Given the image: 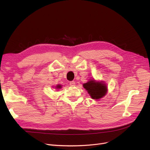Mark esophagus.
Listing matches in <instances>:
<instances>
[{
    "instance_id": "obj_1",
    "label": "esophagus",
    "mask_w": 150,
    "mask_h": 150,
    "mask_svg": "<svg viewBox=\"0 0 150 150\" xmlns=\"http://www.w3.org/2000/svg\"><path fill=\"white\" fill-rule=\"evenodd\" d=\"M69 84H70V86H75V81H70Z\"/></svg>"
}]
</instances>
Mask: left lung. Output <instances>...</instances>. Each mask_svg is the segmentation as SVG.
Returning a JSON list of instances; mask_svg holds the SVG:
<instances>
[{"instance_id":"1","label":"left lung","mask_w":150,"mask_h":150,"mask_svg":"<svg viewBox=\"0 0 150 150\" xmlns=\"http://www.w3.org/2000/svg\"><path fill=\"white\" fill-rule=\"evenodd\" d=\"M83 86V88L88 91L91 97L94 100H98L103 97L108 91L106 85L102 81H96L94 80H90Z\"/></svg>"}]
</instances>
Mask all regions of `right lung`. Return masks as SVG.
<instances>
[{
    "instance_id": "add662e5",
    "label": "right lung",
    "mask_w": 150,
    "mask_h": 150,
    "mask_svg": "<svg viewBox=\"0 0 150 150\" xmlns=\"http://www.w3.org/2000/svg\"><path fill=\"white\" fill-rule=\"evenodd\" d=\"M61 87H62L61 85H59V84H58V85H57L55 88H56V89H61Z\"/></svg>"
}]
</instances>
